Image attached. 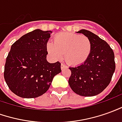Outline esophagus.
<instances>
[{
  "label": "esophagus",
  "mask_w": 122,
  "mask_h": 122,
  "mask_svg": "<svg viewBox=\"0 0 122 122\" xmlns=\"http://www.w3.org/2000/svg\"><path fill=\"white\" fill-rule=\"evenodd\" d=\"M66 67V66L65 65V64H63V63H62V64H61V68H62V69L65 68Z\"/></svg>",
  "instance_id": "obj_1"
}]
</instances>
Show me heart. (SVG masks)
I'll return each instance as SVG.
<instances>
[{
    "label": "heart",
    "instance_id": "heart-1",
    "mask_svg": "<svg viewBox=\"0 0 122 122\" xmlns=\"http://www.w3.org/2000/svg\"><path fill=\"white\" fill-rule=\"evenodd\" d=\"M47 50L55 59H60L64 54L66 62L70 66H78L85 62L91 52L92 44L84 35L61 33L55 36L54 43L47 44Z\"/></svg>",
    "mask_w": 122,
    "mask_h": 122
}]
</instances>
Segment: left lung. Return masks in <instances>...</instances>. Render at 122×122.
<instances>
[{
  "label": "left lung",
  "instance_id": "obj_1",
  "mask_svg": "<svg viewBox=\"0 0 122 122\" xmlns=\"http://www.w3.org/2000/svg\"><path fill=\"white\" fill-rule=\"evenodd\" d=\"M91 41V52L81 65L70 67L68 83L76 94L82 96L99 94L110 83L116 68L114 53L110 45L90 31L81 30Z\"/></svg>",
  "mask_w": 122,
  "mask_h": 122
}]
</instances>
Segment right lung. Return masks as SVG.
<instances>
[{
    "instance_id": "right-lung-1",
    "label": "right lung",
    "mask_w": 122,
    "mask_h": 122,
    "mask_svg": "<svg viewBox=\"0 0 122 122\" xmlns=\"http://www.w3.org/2000/svg\"><path fill=\"white\" fill-rule=\"evenodd\" d=\"M52 33L36 29L12 45L4 78L9 89L21 98H34L44 94L54 76L61 72L59 62L50 64L46 60L47 42Z\"/></svg>"
}]
</instances>
